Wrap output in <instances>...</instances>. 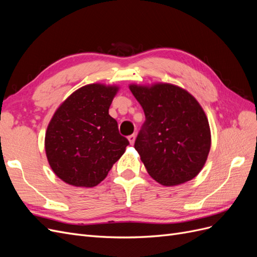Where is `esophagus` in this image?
Masks as SVG:
<instances>
[{"label":"esophagus","mask_w":257,"mask_h":257,"mask_svg":"<svg viewBox=\"0 0 257 257\" xmlns=\"http://www.w3.org/2000/svg\"><path fill=\"white\" fill-rule=\"evenodd\" d=\"M127 139H128V142H130L131 145H134L135 139H136V135H135V134H132V135H130V136L127 137Z\"/></svg>","instance_id":"34e87169"}]
</instances>
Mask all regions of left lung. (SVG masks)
<instances>
[{"instance_id": "obj_1", "label": "left lung", "mask_w": 257, "mask_h": 257, "mask_svg": "<svg viewBox=\"0 0 257 257\" xmlns=\"http://www.w3.org/2000/svg\"><path fill=\"white\" fill-rule=\"evenodd\" d=\"M130 90L146 115L134 147L148 174L166 186L195 178L211 147L209 122L195 97L170 83L131 84Z\"/></svg>"}]
</instances>
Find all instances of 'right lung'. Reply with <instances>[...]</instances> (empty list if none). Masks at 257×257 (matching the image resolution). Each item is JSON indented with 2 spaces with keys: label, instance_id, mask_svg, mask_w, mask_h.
Instances as JSON below:
<instances>
[{
  "label": "right lung",
  "instance_id": "right-lung-1",
  "mask_svg": "<svg viewBox=\"0 0 257 257\" xmlns=\"http://www.w3.org/2000/svg\"><path fill=\"white\" fill-rule=\"evenodd\" d=\"M119 88L92 83L75 91L54 112L45 136V150L61 180L92 188L106 178L125 151L109 107Z\"/></svg>",
  "mask_w": 257,
  "mask_h": 257
}]
</instances>
